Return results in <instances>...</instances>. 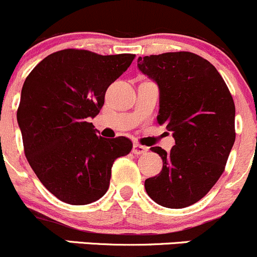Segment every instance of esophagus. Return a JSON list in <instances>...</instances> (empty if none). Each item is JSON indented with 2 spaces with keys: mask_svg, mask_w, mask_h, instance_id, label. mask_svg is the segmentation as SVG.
<instances>
[{
  "mask_svg": "<svg viewBox=\"0 0 257 257\" xmlns=\"http://www.w3.org/2000/svg\"><path fill=\"white\" fill-rule=\"evenodd\" d=\"M147 151H149V147L142 146L140 144H134V147H132V152L135 155H145L147 154Z\"/></svg>",
  "mask_w": 257,
  "mask_h": 257,
  "instance_id": "1",
  "label": "esophagus"
}]
</instances>
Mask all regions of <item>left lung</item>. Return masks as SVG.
<instances>
[{
  "instance_id": "1",
  "label": "left lung",
  "mask_w": 257,
  "mask_h": 257,
  "mask_svg": "<svg viewBox=\"0 0 257 257\" xmlns=\"http://www.w3.org/2000/svg\"><path fill=\"white\" fill-rule=\"evenodd\" d=\"M137 67L159 86V125L175 139L159 175L145 181L147 195L169 209L201 200L225 169L235 142V103L214 65L192 52L137 58Z\"/></svg>"
}]
</instances>
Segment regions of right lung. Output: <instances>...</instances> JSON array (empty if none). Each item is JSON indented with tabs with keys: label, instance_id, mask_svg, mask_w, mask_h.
<instances>
[{
	"label": "right lung",
	"instance_id": "right-lung-1",
	"mask_svg": "<svg viewBox=\"0 0 257 257\" xmlns=\"http://www.w3.org/2000/svg\"><path fill=\"white\" fill-rule=\"evenodd\" d=\"M134 58L70 48L43 58L25 80L17 111L25 155L43 186L66 204L101 199L113 161L131 151L126 137L97 136L90 118Z\"/></svg>",
	"mask_w": 257,
	"mask_h": 257
}]
</instances>
